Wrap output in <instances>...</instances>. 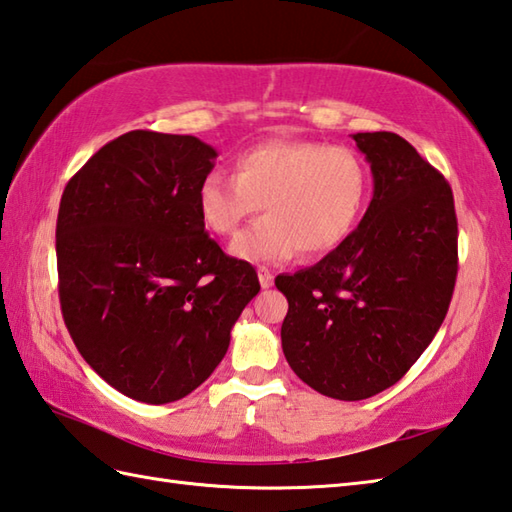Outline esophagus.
Masks as SVG:
<instances>
[{"instance_id": "esophagus-1", "label": "esophagus", "mask_w": 512, "mask_h": 512, "mask_svg": "<svg viewBox=\"0 0 512 512\" xmlns=\"http://www.w3.org/2000/svg\"><path fill=\"white\" fill-rule=\"evenodd\" d=\"M257 275H259V284H262V288H270L273 286V273H270V270L266 268V266H259L257 268Z\"/></svg>"}]
</instances>
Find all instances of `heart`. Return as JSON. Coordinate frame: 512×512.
<instances>
[{
    "instance_id": "obj_1",
    "label": "heart",
    "mask_w": 512,
    "mask_h": 512,
    "mask_svg": "<svg viewBox=\"0 0 512 512\" xmlns=\"http://www.w3.org/2000/svg\"><path fill=\"white\" fill-rule=\"evenodd\" d=\"M367 193V167L352 149L268 140L235 158V178L213 171L200 182L198 211L211 233L228 237L264 206V220L237 235L231 253L281 264L297 253L317 259L339 248L358 224Z\"/></svg>"
}]
</instances>
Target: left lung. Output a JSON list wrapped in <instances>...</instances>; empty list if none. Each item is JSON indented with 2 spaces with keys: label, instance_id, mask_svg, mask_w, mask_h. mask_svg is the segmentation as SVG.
Segmentation results:
<instances>
[{
  "label": "left lung",
  "instance_id": "1",
  "mask_svg": "<svg viewBox=\"0 0 512 512\" xmlns=\"http://www.w3.org/2000/svg\"><path fill=\"white\" fill-rule=\"evenodd\" d=\"M352 138L374 176L361 224L319 264L275 279L288 299V365L336 400L380 394L409 372L447 317L458 277L449 182L398 134Z\"/></svg>",
  "mask_w": 512,
  "mask_h": 512
}]
</instances>
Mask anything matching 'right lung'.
Returning <instances> with one entry per match:
<instances>
[{
	"instance_id": "right-lung-1",
	"label": "right lung",
	"mask_w": 512,
	"mask_h": 512,
	"mask_svg": "<svg viewBox=\"0 0 512 512\" xmlns=\"http://www.w3.org/2000/svg\"><path fill=\"white\" fill-rule=\"evenodd\" d=\"M215 158L195 136L136 129L96 151L61 195L65 328L105 383L147 405L213 374L259 292L255 268L204 231L198 189Z\"/></svg>"
}]
</instances>
